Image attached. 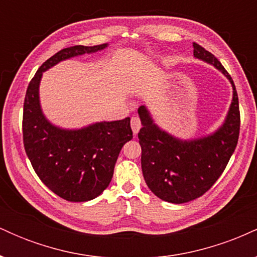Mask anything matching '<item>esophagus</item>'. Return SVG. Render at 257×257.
<instances>
[{"instance_id":"34e87169","label":"esophagus","mask_w":257,"mask_h":257,"mask_svg":"<svg viewBox=\"0 0 257 257\" xmlns=\"http://www.w3.org/2000/svg\"><path fill=\"white\" fill-rule=\"evenodd\" d=\"M131 125H132L133 133H134V134H138L139 131H140V128H141L140 118H139V117H133L131 120Z\"/></svg>"}]
</instances>
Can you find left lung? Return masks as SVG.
<instances>
[{"mask_svg":"<svg viewBox=\"0 0 257 257\" xmlns=\"http://www.w3.org/2000/svg\"><path fill=\"white\" fill-rule=\"evenodd\" d=\"M193 54L214 65L232 83V104L219 131L206 138L182 141L161 131L145 106L138 110L143 124L138 138L144 179L158 198L175 204L199 198L210 190L225 170L239 138V101L233 79L215 55L202 46L193 43Z\"/></svg>","mask_w":257,"mask_h":257,"instance_id":"8db88e82","label":"left lung"}]
</instances>
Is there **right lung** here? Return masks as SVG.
<instances>
[{
  "label": "right lung",
  "instance_id": "add662e5",
  "mask_svg": "<svg viewBox=\"0 0 257 257\" xmlns=\"http://www.w3.org/2000/svg\"><path fill=\"white\" fill-rule=\"evenodd\" d=\"M107 44L73 46L59 51L41 65L29 83L23 112V141L31 166L52 192L69 202H87L110 185L123 145L133 139L131 118L100 122L79 131H64L44 118L38 99L42 72Z\"/></svg>",
  "mask_w": 257,
  "mask_h": 257
}]
</instances>
